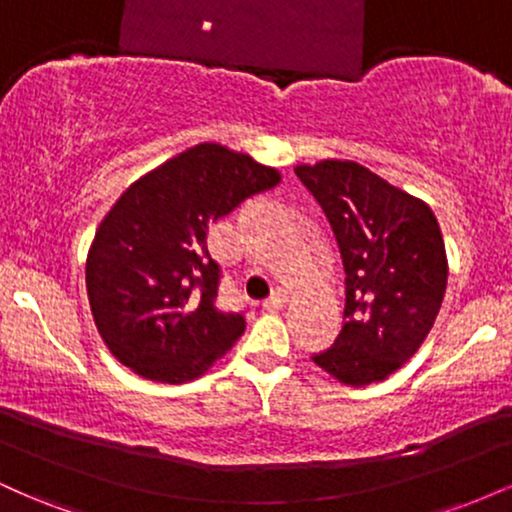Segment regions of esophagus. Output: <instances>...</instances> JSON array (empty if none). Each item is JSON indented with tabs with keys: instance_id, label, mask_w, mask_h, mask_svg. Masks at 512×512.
Instances as JSON below:
<instances>
[{
	"instance_id": "1",
	"label": "esophagus",
	"mask_w": 512,
	"mask_h": 512,
	"mask_svg": "<svg viewBox=\"0 0 512 512\" xmlns=\"http://www.w3.org/2000/svg\"><path fill=\"white\" fill-rule=\"evenodd\" d=\"M286 305V293L284 291H274L267 301L262 303V310H281Z\"/></svg>"
}]
</instances>
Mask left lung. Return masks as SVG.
<instances>
[{
	"label": "left lung",
	"instance_id": "left-lung-1",
	"mask_svg": "<svg viewBox=\"0 0 512 512\" xmlns=\"http://www.w3.org/2000/svg\"><path fill=\"white\" fill-rule=\"evenodd\" d=\"M317 199L344 264V325L313 361L339 383L385 380L419 351L436 322L448 257L431 207L354 161L293 168Z\"/></svg>",
	"mask_w": 512,
	"mask_h": 512
}]
</instances>
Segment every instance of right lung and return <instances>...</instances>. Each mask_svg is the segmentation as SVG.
I'll list each match as a JSON object with an SVG mask.
<instances>
[{
  "label": "right lung",
  "mask_w": 512,
  "mask_h": 512,
  "mask_svg": "<svg viewBox=\"0 0 512 512\" xmlns=\"http://www.w3.org/2000/svg\"><path fill=\"white\" fill-rule=\"evenodd\" d=\"M279 182L276 168L204 142L122 192L86 257L93 322L122 366L178 385L207 373L238 342L245 317L216 308L221 272L207 228Z\"/></svg>",
  "instance_id": "obj_1"
}]
</instances>
